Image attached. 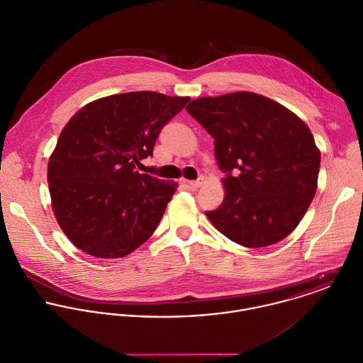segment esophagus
<instances>
[{
	"instance_id": "esophagus-1",
	"label": "esophagus",
	"mask_w": 363,
	"mask_h": 363,
	"mask_svg": "<svg viewBox=\"0 0 363 363\" xmlns=\"http://www.w3.org/2000/svg\"><path fill=\"white\" fill-rule=\"evenodd\" d=\"M186 183H187V186H189L190 189H199V187L203 186L204 177H200V179H197V180H187Z\"/></svg>"
}]
</instances>
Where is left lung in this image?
Returning a JSON list of instances; mask_svg holds the SVG:
<instances>
[{
  "label": "left lung",
  "instance_id": "obj_1",
  "mask_svg": "<svg viewBox=\"0 0 363 363\" xmlns=\"http://www.w3.org/2000/svg\"><path fill=\"white\" fill-rule=\"evenodd\" d=\"M215 140L225 199L211 223L245 247L285 239L311 206L320 151L309 127L289 108L253 92L199 98L186 107Z\"/></svg>",
  "mask_w": 363,
  "mask_h": 363
}]
</instances>
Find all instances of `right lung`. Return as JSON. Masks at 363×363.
Instances as JSON below:
<instances>
[{"mask_svg": "<svg viewBox=\"0 0 363 363\" xmlns=\"http://www.w3.org/2000/svg\"><path fill=\"white\" fill-rule=\"evenodd\" d=\"M190 101L141 91L101 98L62 128L48 166L55 219L79 250L120 259L155 232L177 183L135 164L152 156L163 125Z\"/></svg>", "mask_w": 363, "mask_h": 363, "instance_id": "1", "label": "right lung"}]
</instances>
